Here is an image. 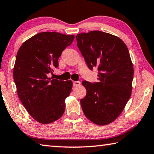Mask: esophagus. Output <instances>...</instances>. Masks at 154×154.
<instances>
[{"instance_id": "obj_1", "label": "esophagus", "mask_w": 154, "mask_h": 154, "mask_svg": "<svg viewBox=\"0 0 154 154\" xmlns=\"http://www.w3.org/2000/svg\"><path fill=\"white\" fill-rule=\"evenodd\" d=\"M72 84H73L74 86H79L81 84V83L79 82H73Z\"/></svg>"}]
</instances>
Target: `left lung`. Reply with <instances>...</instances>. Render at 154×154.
Segmentation results:
<instances>
[{
    "mask_svg": "<svg viewBox=\"0 0 154 154\" xmlns=\"http://www.w3.org/2000/svg\"><path fill=\"white\" fill-rule=\"evenodd\" d=\"M76 40L88 68L98 70L99 82H82L87 90L80 100L83 112L95 124H110L124 110L132 91L129 52L121 39L100 31L79 33Z\"/></svg>",
    "mask_w": 154,
    "mask_h": 154,
    "instance_id": "8db88e82",
    "label": "left lung"
}]
</instances>
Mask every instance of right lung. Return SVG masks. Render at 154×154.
Segmentation results:
<instances>
[{"mask_svg": "<svg viewBox=\"0 0 154 154\" xmlns=\"http://www.w3.org/2000/svg\"><path fill=\"white\" fill-rule=\"evenodd\" d=\"M73 35L41 32L19 48L13 69V79L21 102L36 121L49 124L65 110V100L71 92V80L48 77L58 66V58L74 40Z\"/></svg>", "mask_w": 154, "mask_h": 154, "instance_id": "right-lung-1", "label": "right lung"}]
</instances>
